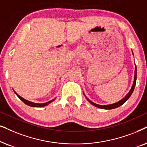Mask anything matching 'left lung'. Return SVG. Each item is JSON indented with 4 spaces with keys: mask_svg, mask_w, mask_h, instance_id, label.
Returning a JSON list of instances; mask_svg holds the SVG:
<instances>
[{
    "mask_svg": "<svg viewBox=\"0 0 147 147\" xmlns=\"http://www.w3.org/2000/svg\"><path fill=\"white\" fill-rule=\"evenodd\" d=\"M132 54H133V52H132ZM133 56H134V54H133ZM136 75H137V70H136V66L135 65V70H134V82H133V84H132V87H131V89L130 90V91L128 92V94L125 96L124 98H122L121 100H120L118 102H116L114 103H112V104H109V105H99V104H97V103L93 102V101H91L90 99H89L87 98V97H86V95H85V96L86 97V99H87V101H89V102L92 104L94 106L97 107H99V108H101V109H115V108H117V107H120V105H122L124 104V103L126 102V101L128 100L129 99V97L131 96V95H132V93H133V91H134V87H135V85H136Z\"/></svg>",
    "mask_w": 147,
    "mask_h": 147,
    "instance_id": "8db88e82",
    "label": "left lung"
}]
</instances>
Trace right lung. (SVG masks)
I'll return each mask as SVG.
<instances>
[{
	"instance_id": "right-lung-1",
	"label": "right lung",
	"mask_w": 147,
	"mask_h": 147,
	"mask_svg": "<svg viewBox=\"0 0 147 147\" xmlns=\"http://www.w3.org/2000/svg\"><path fill=\"white\" fill-rule=\"evenodd\" d=\"M14 92H15V93L17 95V96L22 101L23 103H25V104L27 105H29V106L34 107H41L46 106V105H48V104H50V103L51 102H52V101H54V100H55V99H56V98H55V99H52V100H51V101H48V102H46V103H38L31 102V101H30L27 100V99H24V98H23L22 97H21L20 95H19L18 94H17L15 91H14Z\"/></svg>"
}]
</instances>
